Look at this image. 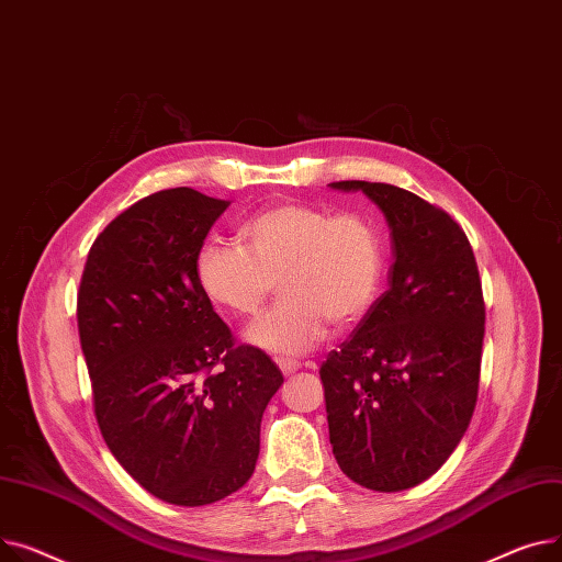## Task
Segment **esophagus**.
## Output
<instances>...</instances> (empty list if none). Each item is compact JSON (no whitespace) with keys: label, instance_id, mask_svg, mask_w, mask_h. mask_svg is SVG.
Segmentation results:
<instances>
[{"label":"esophagus","instance_id":"esophagus-1","mask_svg":"<svg viewBox=\"0 0 562 562\" xmlns=\"http://www.w3.org/2000/svg\"><path fill=\"white\" fill-rule=\"evenodd\" d=\"M277 366L281 368V372H283L285 376H290V374H294L296 370L302 368V362H296V360H288V358H279V360H277Z\"/></svg>","mask_w":562,"mask_h":562}]
</instances>
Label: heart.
<instances>
[{
	"label": "heart",
	"instance_id": "b5f03b06",
	"mask_svg": "<svg viewBox=\"0 0 562 562\" xmlns=\"http://www.w3.org/2000/svg\"><path fill=\"white\" fill-rule=\"evenodd\" d=\"M245 247L209 240L194 258V274L209 300L234 315H256L277 290L283 300L247 331L256 347L300 356L336 328L360 322L374 306L385 274L379 224L356 211L283 202L256 213Z\"/></svg>",
	"mask_w": 562,
	"mask_h": 562
}]
</instances>
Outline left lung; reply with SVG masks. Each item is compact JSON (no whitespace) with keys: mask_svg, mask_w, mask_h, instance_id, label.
Wrapping results in <instances>:
<instances>
[{"mask_svg":"<svg viewBox=\"0 0 562 562\" xmlns=\"http://www.w3.org/2000/svg\"><path fill=\"white\" fill-rule=\"evenodd\" d=\"M394 262L390 288L319 368L328 440L358 485L400 492L434 476L476 408L485 304L465 231L422 196L370 181Z\"/></svg>","mask_w":562,"mask_h":562,"instance_id":"obj_1","label":"left lung"}]
</instances>
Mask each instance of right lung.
Segmentation results:
<instances>
[{
	"label": "right lung",
	"instance_id": "add662e5",
	"mask_svg": "<svg viewBox=\"0 0 562 562\" xmlns=\"http://www.w3.org/2000/svg\"><path fill=\"white\" fill-rule=\"evenodd\" d=\"M226 206L192 188L128 206L92 243L77 296L99 431L175 506L220 502L251 479L260 419L283 383L266 351L236 345L194 274Z\"/></svg>",
	"mask_w": 562,
	"mask_h": 562
}]
</instances>
